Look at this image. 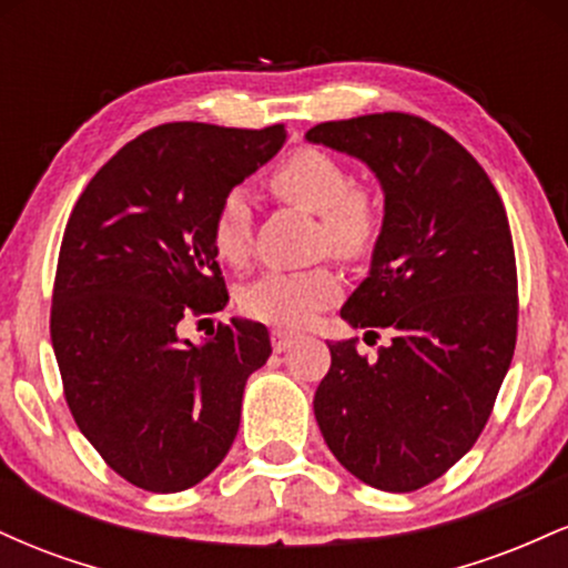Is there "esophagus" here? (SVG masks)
<instances>
[{
    "instance_id": "34e87169",
    "label": "esophagus",
    "mask_w": 568,
    "mask_h": 568,
    "mask_svg": "<svg viewBox=\"0 0 568 568\" xmlns=\"http://www.w3.org/2000/svg\"><path fill=\"white\" fill-rule=\"evenodd\" d=\"M293 344H296V336L288 334V331H272V349L275 352H288Z\"/></svg>"
}]
</instances>
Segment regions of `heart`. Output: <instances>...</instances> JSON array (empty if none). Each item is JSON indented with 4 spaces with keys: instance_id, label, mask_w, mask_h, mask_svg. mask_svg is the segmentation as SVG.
<instances>
[{
    "instance_id": "heart-1",
    "label": "heart",
    "mask_w": 568,
    "mask_h": 568,
    "mask_svg": "<svg viewBox=\"0 0 568 568\" xmlns=\"http://www.w3.org/2000/svg\"><path fill=\"white\" fill-rule=\"evenodd\" d=\"M280 200L317 216V247L342 262H363L374 253L384 230V197L376 186L352 181L342 160L315 146L293 149L270 173ZM211 240L226 264H245L253 245V211L243 192H230L216 207ZM342 293L331 264L304 272H266L245 291L251 317L283 328H304L323 306Z\"/></svg>"
}]
</instances>
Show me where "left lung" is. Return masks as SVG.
I'll list each match as a JSON object with an SVG mask.
<instances>
[{
    "label": "left lung",
    "mask_w": 568,
    "mask_h": 568,
    "mask_svg": "<svg viewBox=\"0 0 568 568\" xmlns=\"http://www.w3.org/2000/svg\"><path fill=\"white\" fill-rule=\"evenodd\" d=\"M306 141L347 152L384 189L371 272L342 306L352 328L393 331L376 357L328 344L315 419L363 484L416 491L484 433L518 336V272L505 205L478 160L422 116L321 122Z\"/></svg>",
    "instance_id": "obj_1"
}]
</instances>
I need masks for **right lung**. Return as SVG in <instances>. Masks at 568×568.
<instances>
[{
	"mask_svg": "<svg viewBox=\"0 0 568 568\" xmlns=\"http://www.w3.org/2000/svg\"><path fill=\"white\" fill-rule=\"evenodd\" d=\"M283 143V125L168 122L125 143L71 211L50 306L63 395L103 462L143 491L216 470L247 376L270 357L262 323L232 317L205 344L179 338V323L224 310L213 216Z\"/></svg>",
	"mask_w": 568,
	"mask_h": 568,
	"instance_id": "1",
	"label": "right lung"
}]
</instances>
